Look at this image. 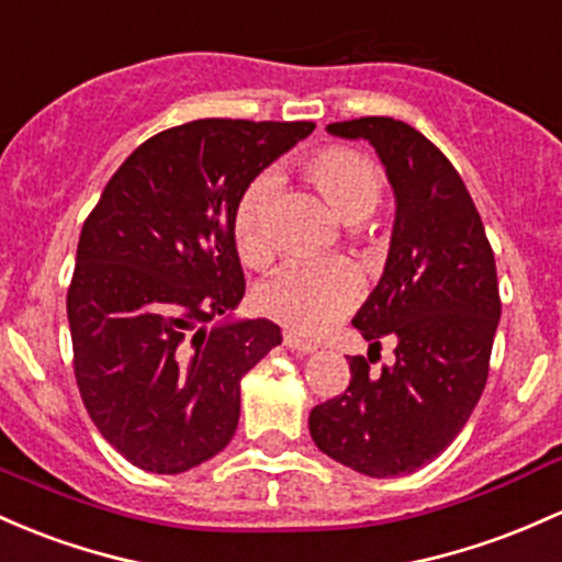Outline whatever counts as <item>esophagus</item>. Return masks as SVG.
<instances>
[{
  "label": "esophagus",
  "mask_w": 562,
  "mask_h": 562,
  "mask_svg": "<svg viewBox=\"0 0 562 562\" xmlns=\"http://www.w3.org/2000/svg\"><path fill=\"white\" fill-rule=\"evenodd\" d=\"M282 344H285L288 349L301 351V355H312V351H317V347H314L312 341H306V338L295 336V333H291V330H285V336H282Z\"/></svg>",
  "instance_id": "obj_1"
}]
</instances>
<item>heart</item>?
<instances>
[{"instance_id": "1", "label": "heart", "mask_w": 562, "mask_h": 562, "mask_svg": "<svg viewBox=\"0 0 562 562\" xmlns=\"http://www.w3.org/2000/svg\"><path fill=\"white\" fill-rule=\"evenodd\" d=\"M304 176L328 202V207L344 224L355 226L379 207L384 194V172L368 154L328 146L312 154L304 162ZM274 191V178L263 176L252 181L239 196L232 215V237L237 256L248 267H267L271 243L263 226L267 202ZM360 299V277L347 261L291 263L269 277L256 291L258 312L295 333L325 330L341 319Z\"/></svg>"}]
</instances>
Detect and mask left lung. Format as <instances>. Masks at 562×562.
<instances>
[{
  "label": "left lung",
  "mask_w": 562,
  "mask_h": 562,
  "mask_svg": "<svg viewBox=\"0 0 562 562\" xmlns=\"http://www.w3.org/2000/svg\"><path fill=\"white\" fill-rule=\"evenodd\" d=\"M330 135L368 140L394 191L384 274L351 325L395 362L370 373L349 357L344 394L310 413L314 446L368 477L422 470L453 442L485 390L498 301L496 261L464 181L422 133L392 116L333 122Z\"/></svg>",
  "instance_id": "left-lung-1"
}]
</instances>
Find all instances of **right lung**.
Returning a JSON list of instances; mask_svg holds the SVG:
<instances>
[{
    "label": "right lung",
    "instance_id": "add662e5",
    "mask_svg": "<svg viewBox=\"0 0 562 562\" xmlns=\"http://www.w3.org/2000/svg\"><path fill=\"white\" fill-rule=\"evenodd\" d=\"M312 122L196 120L154 135L111 176L77 245L66 312L98 431L138 470L178 474L224 451L239 381L282 344L237 319L239 196Z\"/></svg>",
    "mask_w": 562,
    "mask_h": 562
}]
</instances>
